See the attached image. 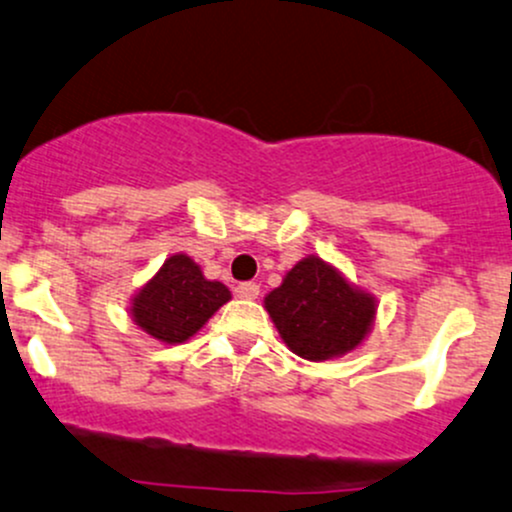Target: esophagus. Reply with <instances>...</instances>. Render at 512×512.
<instances>
[{"mask_svg": "<svg viewBox=\"0 0 512 512\" xmlns=\"http://www.w3.org/2000/svg\"><path fill=\"white\" fill-rule=\"evenodd\" d=\"M236 295H239V298H244V300H254V298H258V293H261V288H258V283H239L236 285Z\"/></svg>", "mask_w": 512, "mask_h": 512, "instance_id": "obj_1", "label": "esophagus"}]
</instances>
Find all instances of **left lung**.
Segmentation results:
<instances>
[{"instance_id":"left-lung-1","label":"left lung","mask_w":512,"mask_h":512,"mask_svg":"<svg viewBox=\"0 0 512 512\" xmlns=\"http://www.w3.org/2000/svg\"><path fill=\"white\" fill-rule=\"evenodd\" d=\"M283 342L307 361H324L361 344L371 327L373 298L351 288L322 258L300 261L266 298Z\"/></svg>"}]
</instances>
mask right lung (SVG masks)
I'll use <instances>...</instances> for the list:
<instances>
[{
  "label": "right lung",
  "mask_w": 512,
  "mask_h": 512,
  "mask_svg": "<svg viewBox=\"0 0 512 512\" xmlns=\"http://www.w3.org/2000/svg\"><path fill=\"white\" fill-rule=\"evenodd\" d=\"M229 295L227 285L207 280L185 254L170 256L156 278L134 298V320L151 337L168 344L190 339Z\"/></svg>",
  "instance_id": "1"
}]
</instances>
